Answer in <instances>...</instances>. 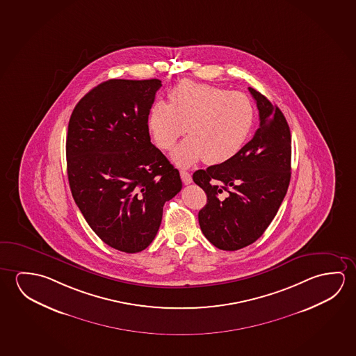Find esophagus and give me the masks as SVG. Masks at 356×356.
I'll list each match as a JSON object with an SVG mask.
<instances>
[{"label": "esophagus", "mask_w": 356, "mask_h": 356, "mask_svg": "<svg viewBox=\"0 0 356 356\" xmlns=\"http://www.w3.org/2000/svg\"><path fill=\"white\" fill-rule=\"evenodd\" d=\"M181 178L184 184H191L192 183V175L186 170H181Z\"/></svg>", "instance_id": "esophagus-1"}]
</instances>
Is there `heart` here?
Returning <instances> with one entry per match:
<instances>
[{"mask_svg":"<svg viewBox=\"0 0 356 356\" xmlns=\"http://www.w3.org/2000/svg\"><path fill=\"white\" fill-rule=\"evenodd\" d=\"M252 104L243 92L213 85L181 81L170 94V105L153 104L148 113V130L156 145L170 151L179 165L203 159L209 164L225 163L241 151L254 126Z\"/></svg>","mask_w":356,"mask_h":356,"instance_id":"b5f03b06","label":"heart"}]
</instances>
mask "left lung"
Wrapping results in <instances>:
<instances>
[{
  "instance_id": "left-lung-1",
  "label": "left lung",
  "mask_w": 356,
  "mask_h": 356,
  "mask_svg": "<svg viewBox=\"0 0 356 356\" xmlns=\"http://www.w3.org/2000/svg\"><path fill=\"white\" fill-rule=\"evenodd\" d=\"M260 127L234 159L194 172L208 202L197 219L215 248L235 251L262 236L291 181V131L282 111L252 88Z\"/></svg>"
}]
</instances>
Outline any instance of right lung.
<instances>
[{
    "label": "right lung",
    "mask_w": 356,
    "mask_h": 356,
    "mask_svg": "<svg viewBox=\"0 0 356 356\" xmlns=\"http://www.w3.org/2000/svg\"><path fill=\"white\" fill-rule=\"evenodd\" d=\"M159 79H110L74 108L67 170L74 200L108 246L135 254L157 235L163 205L181 192V175L153 146L148 113Z\"/></svg>",
    "instance_id": "obj_1"
}]
</instances>
